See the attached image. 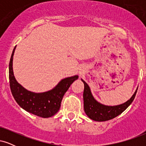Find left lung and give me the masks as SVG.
<instances>
[{
    "instance_id": "8db88e82",
    "label": "left lung",
    "mask_w": 146,
    "mask_h": 146,
    "mask_svg": "<svg viewBox=\"0 0 146 146\" xmlns=\"http://www.w3.org/2000/svg\"><path fill=\"white\" fill-rule=\"evenodd\" d=\"M82 81L84 84L83 93L84 112L90 119L96 121H108L121 114L133 102L137 92V89L132 98L125 103L115 106H108L97 102L92 95L88 85L82 80Z\"/></svg>"
}]
</instances>
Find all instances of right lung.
<instances>
[{"label":"right lung","instance_id":"add662e5","mask_svg":"<svg viewBox=\"0 0 146 146\" xmlns=\"http://www.w3.org/2000/svg\"><path fill=\"white\" fill-rule=\"evenodd\" d=\"M16 48V46H15ZM14 48L9 64V78L10 89L14 100L18 105L26 111L43 118L52 117L60 110L61 102L65 93L78 75L63 79L53 89L42 93L29 91L16 82L12 68Z\"/></svg>","mask_w":146,"mask_h":146}]
</instances>
